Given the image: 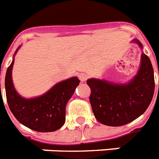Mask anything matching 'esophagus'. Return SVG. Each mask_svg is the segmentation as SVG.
Instances as JSON below:
<instances>
[{"label": "esophagus", "mask_w": 159, "mask_h": 159, "mask_svg": "<svg viewBox=\"0 0 159 159\" xmlns=\"http://www.w3.org/2000/svg\"><path fill=\"white\" fill-rule=\"evenodd\" d=\"M79 78H80L81 82H84V81L87 80V79L89 78V75H88L87 74L80 73V75H79Z\"/></svg>", "instance_id": "1"}]
</instances>
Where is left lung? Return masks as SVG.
I'll return each mask as SVG.
<instances>
[{
  "label": "left lung",
  "instance_id": "8db88e82",
  "mask_svg": "<svg viewBox=\"0 0 159 159\" xmlns=\"http://www.w3.org/2000/svg\"><path fill=\"white\" fill-rule=\"evenodd\" d=\"M132 43L143 49L138 39ZM87 84L91 89L89 101L95 118L109 126L124 125L140 116L152 101L155 86L153 66L142 52L139 70L127 83L91 78Z\"/></svg>",
  "mask_w": 159,
  "mask_h": 159
}]
</instances>
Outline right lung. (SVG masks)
Listing matches in <instances>:
<instances>
[{"label":"right lung","instance_id":"1","mask_svg":"<svg viewBox=\"0 0 159 159\" xmlns=\"http://www.w3.org/2000/svg\"><path fill=\"white\" fill-rule=\"evenodd\" d=\"M6 70L5 87L9 107L21 124L39 132H52L58 130L66 121V106L80 84L77 77L67 79L56 84L44 94L32 98L20 96L14 86L12 69L15 56ZM1 92V84H0Z\"/></svg>","mask_w":159,"mask_h":159}]
</instances>
